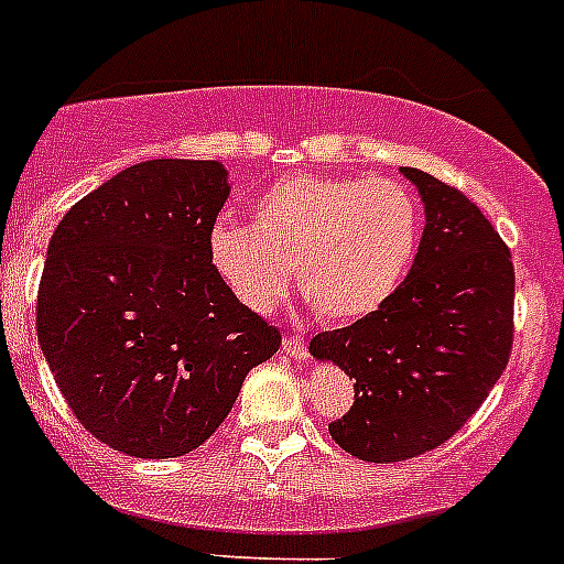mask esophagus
Masks as SVG:
<instances>
[{
  "label": "esophagus",
  "mask_w": 564,
  "mask_h": 564,
  "mask_svg": "<svg viewBox=\"0 0 564 564\" xmlns=\"http://www.w3.org/2000/svg\"><path fill=\"white\" fill-rule=\"evenodd\" d=\"M282 350H285L288 356L299 358V361H305V358L311 356V352H307V344H305V338H302V336H296V333H291V336H285V338H282Z\"/></svg>",
  "instance_id": "obj_1"
}]
</instances>
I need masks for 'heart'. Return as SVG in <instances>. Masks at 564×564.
Masks as SVG:
<instances>
[{
    "instance_id": "heart-1",
    "label": "heart",
    "mask_w": 564,
    "mask_h": 564,
    "mask_svg": "<svg viewBox=\"0 0 564 564\" xmlns=\"http://www.w3.org/2000/svg\"><path fill=\"white\" fill-rule=\"evenodd\" d=\"M421 237V200L403 183L291 174L259 194L253 226L217 223L208 257L251 311L271 313L285 299L293 268L318 316L356 322L401 288Z\"/></svg>"
}]
</instances>
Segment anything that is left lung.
<instances>
[{"mask_svg":"<svg viewBox=\"0 0 564 564\" xmlns=\"http://www.w3.org/2000/svg\"><path fill=\"white\" fill-rule=\"evenodd\" d=\"M426 208L410 276L372 316L318 333L311 356L356 378L333 441L398 463L449 441L480 410L514 344V265L486 214L449 183L401 169Z\"/></svg>","mask_w":564,"mask_h":564,"instance_id":"8db88e82","label":"left lung"}]
</instances>
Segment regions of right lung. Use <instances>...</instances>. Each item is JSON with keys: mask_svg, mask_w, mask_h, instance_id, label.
Masks as SVG:
<instances>
[{"mask_svg": "<svg viewBox=\"0 0 564 564\" xmlns=\"http://www.w3.org/2000/svg\"><path fill=\"white\" fill-rule=\"evenodd\" d=\"M217 161H147L64 214L39 282L36 330L84 430L129 457L203 446L282 333L208 257L228 200Z\"/></svg>", "mask_w": 564, "mask_h": 564, "instance_id": "1", "label": "right lung"}]
</instances>
